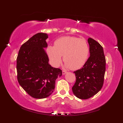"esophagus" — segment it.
<instances>
[{
	"instance_id": "1",
	"label": "esophagus",
	"mask_w": 123,
	"mask_h": 123,
	"mask_svg": "<svg viewBox=\"0 0 123 123\" xmlns=\"http://www.w3.org/2000/svg\"><path fill=\"white\" fill-rule=\"evenodd\" d=\"M67 73V72L65 71V70H63V71H62V74H66Z\"/></svg>"
}]
</instances>
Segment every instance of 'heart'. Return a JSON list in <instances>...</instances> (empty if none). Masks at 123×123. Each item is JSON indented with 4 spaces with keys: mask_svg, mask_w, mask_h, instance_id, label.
<instances>
[{
    "mask_svg": "<svg viewBox=\"0 0 123 123\" xmlns=\"http://www.w3.org/2000/svg\"><path fill=\"white\" fill-rule=\"evenodd\" d=\"M46 52L53 66H59L63 55L65 67L76 70L81 68L86 62L89 54V46L84 38L63 36L55 40L54 46H48Z\"/></svg>",
    "mask_w": 123,
    "mask_h": 123,
    "instance_id": "obj_1",
    "label": "heart"
}]
</instances>
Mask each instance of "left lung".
Segmentation results:
<instances>
[{"instance_id":"1","label":"left lung","mask_w":123,"mask_h":123,"mask_svg":"<svg viewBox=\"0 0 123 123\" xmlns=\"http://www.w3.org/2000/svg\"><path fill=\"white\" fill-rule=\"evenodd\" d=\"M90 56L83 68L75 73L76 80L72 87L74 95L86 100L93 96L102 88L106 70V59L103 48L96 40L88 38Z\"/></svg>"}]
</instances>
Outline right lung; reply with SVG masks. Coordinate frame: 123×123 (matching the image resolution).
<instances>
[{"label":"right lung","instance_id":"obj_1","mask_svg":"<svg viewBox=\"0 0 123 123\" xmlns=\"http://www.w3.org/2000/svg\"><path fill=\"white\" fill-rule=\"evenodd\" d=\"M48 35L38 33L23 43L17 58V80L20 86L31 97L44 98L55 88V80L62 70L52 67L43 48H47Z\"/></svg>","mask_w":123,"mask_h":123}]
</instances>
